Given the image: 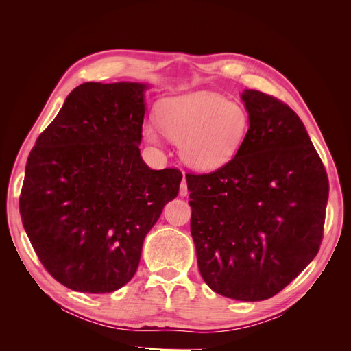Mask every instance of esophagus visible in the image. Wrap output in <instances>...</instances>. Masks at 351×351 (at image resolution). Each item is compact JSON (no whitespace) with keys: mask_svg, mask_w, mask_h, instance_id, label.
<instances>
[{"mask_svg":"<svg viewBox=\"0 0 351 351\" xmlns=\"http://www.w3.org/2000/svg\"><path fill=\"white\" fill-rule=\"evenodd\" d=\"M189 190H187V183H186V177H183L182 180V184H180V196H187Z\"/></svg>","mask_w":351,"mask_h":351,"instance_id":"obj_1","label":"esophagus"}]
</instances>
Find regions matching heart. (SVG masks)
<instances>
[{"instance_id": "heart-1", "label": "heart", "mask_w": 351, "mask_h": 351, "mask_svg": "<svg viewBox=\"0 0 351 351\" xmlns=\"http://www.w3.org/2000/svg\"><path fill=\"white\" fill-rule=\"evenodd\" d=\"M156 121L169 139L178 142L184 162L200 171H212L230 162L241 147L249 130V114L243 105L209 90L189 92L164 99ZM143 134L156 143L154 124Z\"/></svg>"}]
</instances>
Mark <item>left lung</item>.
Listing matches in <instances>:
<instances>
[{"label": "left lung", "instance_id": "obj_1", "mask_svg": "<svg viewBox=\"0 0 351 351\" xmlns=\"http://www.w3.org/2000/svg\"><path fill=\"white\" fill-rule=\"evenodd\" d=\"M249 130L230 162L186 174L202 278L215 293L259 302L280 293L321 247L328 176L289 105L247 89Z\"/></svg>", "mask_w": 351, "mask_h": 351}]
</instances>
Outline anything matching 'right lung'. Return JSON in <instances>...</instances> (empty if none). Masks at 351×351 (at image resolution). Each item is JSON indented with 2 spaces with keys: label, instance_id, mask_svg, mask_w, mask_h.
Returning a JSON list of instances; mask_svg holds the SVG:
<instances>
[{
  "label": "right lung",
  "instance_id": "add662e5",
  "mask_svg": "<svg viewBox=\"0 0 351 351\" xmlns=\"http://www.w3.org/2000/svg\"><path fill=\"white\" fill-rule=\"evenodd\" d=\"M146 84L83 83L30 151L20 215L40 263L82 293H111L139 267L143 240L183 174L141 156Z\"/></svg>",
  "mask_w": 351,
  "mask_h": 351
}]
</instances>
